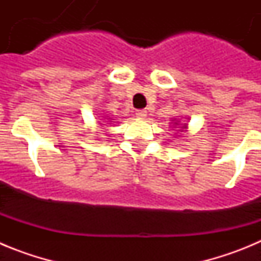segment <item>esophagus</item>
I'll list each match as a JSON object with an SVG mask.
<instances>
[{"label":"esophagus","instance_id":"1","mask_svg":"<svg viewBox=\"0 0 261 261\" xmlns=\"http://www.w3.org/2000/svg\"><path fill=\"white\" fill-rule=\"evenodd\" d=\"M146 115H147L146 110H137V111H136V116H137V117H141V119H144V117H146Z\"/></svg>","mask_w":261,"mask_h":261}]
</instances>
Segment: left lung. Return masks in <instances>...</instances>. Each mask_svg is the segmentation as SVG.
<instances>
[{"mask_svg": "<svg viewBox=\"0 0 261 261\" xmlns=\"http://www.w3.org/2000/svg\"><path fill=\"white\" fill-rule=\"evenodd\" d=\"M175 124V125H177V123H174ZM180 128L181 129H186L187 128V124H183V126H180Z\"/></svg>", "mask_w": 261, "mask_h": 261, "instance_id": "obj_1", "label": "left lung"}]
</instances>
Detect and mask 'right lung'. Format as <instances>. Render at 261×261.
<instances>
[{"label":"right lung","instance_id":"add662e5","mask_svg":"<svg viewBox=\"0 0 261 261\" xmlns=\"http://www.w3.org/2000/svg\"><path fill=\"white\" fill-rule=\"evenodd\" d=\"M111 120H112V119H111Z\"/></svg>","mask_w":261,"mask_h":261}]
</instances>
